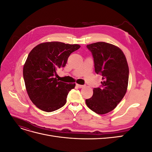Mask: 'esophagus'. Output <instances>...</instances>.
Here are the masks:
<instances>
[{"mask_svg": "<svg viewBox=\"0 0 152 152\" xmlns=\"http://www.w3.org/2000/svg\"><path fill=\"white\" fill-rule=\"evenodd\" d=\"M76 86L78 88H82V87H85V85H80V84H76Z\"/></svg>", "mask_w": 152, "mask_h": 152, "instance_id": "esophagus-1", "label": "esophagus"}]
</instances>
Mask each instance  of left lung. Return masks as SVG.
<instances>
[{
    "instance_id": "8db88e82",
    "label": "left lung",
    "mask_w": 152,
    "mask_h": 152,
    "mask_svg": "<svg viewBox=\"0 0 152 152\" xmlns=\"http://www.w3.org/2000/svg\"><path fill=\"white\" fill-rule=\"evenodd\" d=\"M94 58L95 72L102 76V85L94 88L93 95L86 99L91 110L98 114L111 112L125 96L129 80V67L122 50L104 42L87 45Z\"/></svg>"
}]
</instances>
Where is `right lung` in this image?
<instances>
[{"label": "right lung", "instance_id": "add662e5", "mask_svg": "<svg viewBox=\"0 0 152 152\" xmlns=\"http://www.w3.org/2000/svg\"><path fill=\"white\" fill-rule=\"evenodd\" d=\"M80 48L78 44L50 42L41 43L31 50L23 72L27 93L37 107L51 112L65 104L75 84L59 81L56 70L65 67L70 54Z\"/></svg>", "mask_w": 152, "mask_h": 152}]
</instances>
